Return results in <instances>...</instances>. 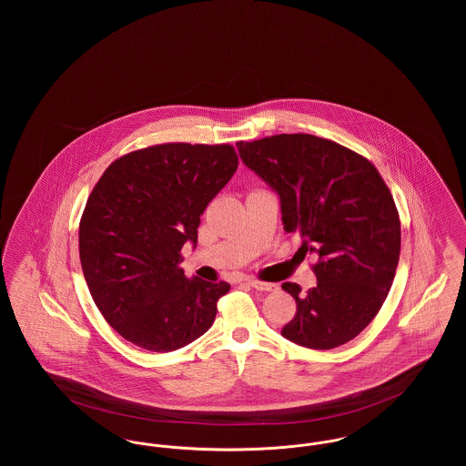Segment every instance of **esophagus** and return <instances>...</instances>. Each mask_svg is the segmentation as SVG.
Listing matches in <instances>:
<instances>
[{"label": "esophagus", "mask_w": 466, "mask_h": 466, "mask_svg": "<svg viewBox=\"0 0 466 466\" xmlns=\"http://www.w3.org/2000/svg\"><path fill=\"white\" fill-rule=\"evenodd\" d=\"M246 285H249L251 289H258V291H274V289H278V285H274V283L257 281V279H248Z\"/></svg>", "instance_id": "esophagus-1"}]
</instances>
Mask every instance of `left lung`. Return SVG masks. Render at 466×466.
Here are the masks:
<instances>
[{"label": "left lung", "instance_id": "left-lung-1", "mask_svg": "<svg viewBox=\"0 0 466 466\" xmlns=\"http://www.w3.org/2000/svg\"><path fill=\"white\" fill-rule=\"evenodd\" d=\"M248 169L278 194L287 232L318 257V285L308 293L283 283L297 312L281 335L310 350L355 339L380 309L400 258V218L376 167L355 152L312 134L239 141Z\"/></svg>", "mask_w": 466, "mask_h": 466}]
</instances>
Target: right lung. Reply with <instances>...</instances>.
Returning a JSON list of instances; mask_svg holds the SVG:
<instances>
[{
	"label": "right lung",
	"mask_w": 466,
	"mask_h": 466,
	"mask_svg": "<svg viewBox=\"0 0 466 466\" xmlns=\"http://www.w3.org/2000/svg\"><path fill=\"white\" fill-rule=\"evenodd\" d=\"M238 169L230 145L166 143L120 157L94 187L78 230L90 295L141 350L169 353L208 332L228 283L187 278L206 206Z\"/></svg>",
	"instance_id": "obj_1"
}]
</instances>
